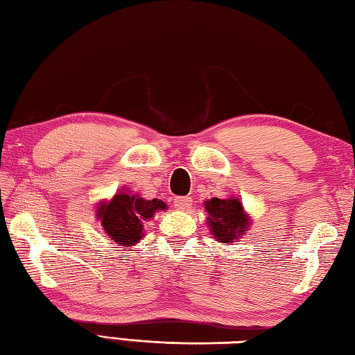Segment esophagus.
Segmentation results:
<instances>
[{
  "label": "esophagus",
  "instance_id": "esophagus-1",
  "mask_svg": "<svg viewBox=\"0 0 355 355\" xmlns=\"http://www.w3.org/2000/svg\"><path fill=\"white\" fill-rule=\"evenodd\" d=\"M190 205H191V198H189V196H179L175 199V207L180 211L189 210Z\"/></svg>",
  "mask_w": 355,
  "mask_h": 355
}]
</instances>
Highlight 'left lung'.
Listing matches in <instances>:
<instances>
[{"mask_svg": "<svg viewBox=\"0 0 355 355\" xmlns=\"http://www.w3.org/2000/svg\"><path fill=\"white\" fill-rule=\"evenodd\" d=\"M211 235L219 243H233L247 229V218L239 199L213 198L205 202Z\"/></svg>", "mask_w": 355, "mask_h": 355, "instance_id": "1", "label": "left lung"}]
</instances>
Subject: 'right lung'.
Segmentation results:
<instances>
[{
  "instance_id": "add662e5",
  "label": "right lung",
  "mask_w": 355,
  "mask_h": 355,
  "mask_svg": "<svg viewBox=\"0 0 355 355\" xmlns=\"http://www.w3.org/2000/svg\"><path fill=\"white\" fill-rule=\"evenodd\" d=\"M166 209L159 199L146 200L120 191L110 204L100 205L97 216L102 219L105 232L117 244L131 245L144 236V220L153 218L156 210Z\"/></svg>"
}]
</instances>
